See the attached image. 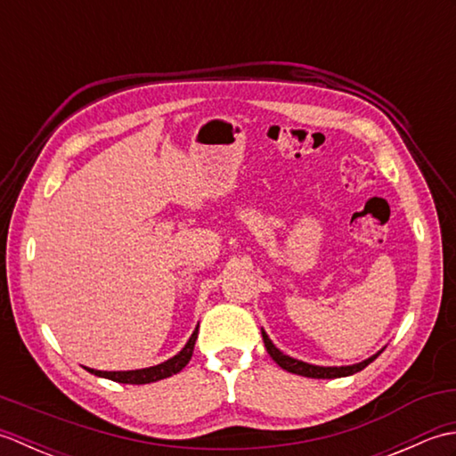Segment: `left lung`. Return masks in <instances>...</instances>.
<instances>
[{
  "mask_svg": "<svg viewBox=\"0 0 456 456\" xmlns=\"http://www.w3.org/2000/svg\"><path fill=\"white\" fill-rule=\"evenodd\" d=\"M263 341H265V346H266L268 354L274 358L278 366H282L284 370H288V372H294V374H299V376H307V378H341V376H351L354 372H361L362 368H366L368 364L374 361L378 354H380V353H378V354L368 358V361L353 364V366H314V364L296 361V358L286 356L284 353H280L265 331H263Z\"/></svg>",
  "mask_w": 456,
  "mask_h": 456,
  "instance_id": "obj_1",
  "label": "left lung"
}]
</instances>
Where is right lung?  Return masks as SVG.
<instances>
[{
	"mask_svg": "<svg viewBox=\"0 0 456 456\" xmlns=\"http://www.w3.org/2000/svg\"><path fill=\"white\" fill-rule=\"evenodd\" d=\"M196 338H198V329L191 333L190 341L186 343V346H183L176 356H172L170 361L162 362V364L151 366V368H142V370L102 372V370H94V368H86V370L95 374V376L110 378V380L121 382V384H151V382H157V380H162V378H168V376H172V374L180 372L182 368L190 362L191 353H193V345H196Z\"/></svg>",
	"mask_w": 456,
	"mask_h": 456,
	"instance_id": "1",
	"label": "right lung"
}]
</instances>
